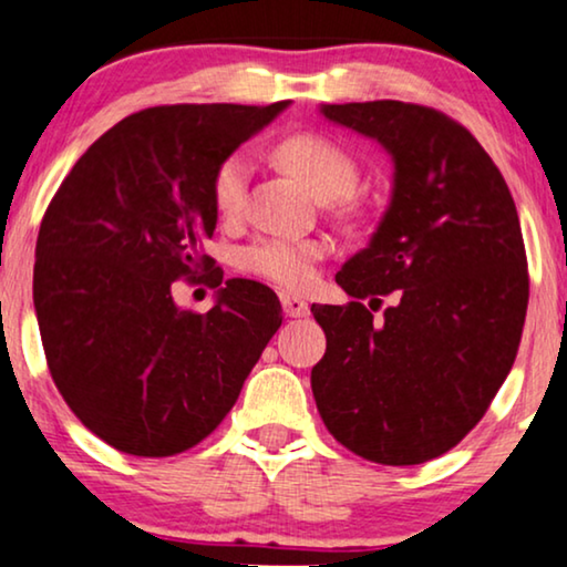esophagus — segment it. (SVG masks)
Segmentation results:
<instances>
[{
    "label": "esophagus",
    "instance_id": "1",
    "mask_svg": "<svg viewBox=\"0 0 567 567\" xmlns=\"http://www.w3.org/2000/svg\"><path fill=\"white\" fill-rule=\"evenodd\" d=\"M279 303H282V311L285 316H290V319H303V316L311 313V308L300 296H292V292H282L279 296Z\"/></svg>",
    "mask_w": 567,
    "mask_h": 567
}]
</instances>
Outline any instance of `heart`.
I'll use <instances>...</instances> for the list:
<instances>
[{
	"mask_svg": "<svg viewBox=\"0 0 567 567\" xmlns=\"http://www.w3.org/2000/svg\"><path fill=\"white\" fill-rule=\"evenodd\" d=\"M277 157L313 188L316 196L334 202L352 194L358 184V165L342 147L319 134H296L277 147ZM251 163L244 153H233L217 165L213 176V205L223 220H238L248 202ZM329 246L316 238L261 236L236 254V267L246 275L261 277L282 288H303L311 282L316 261L327 256Z\"/></svg>",
	"mask_w": 567,
	"mask_h": 567,
	"instance_id": "obj_1",
	"label": "heart"
}]
</instances>
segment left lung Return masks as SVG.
I'll use <instances>...</instances> for the list:
<instances>
[{"label":"left lung","instance_id":"obj_1","mask_svg":"<svg viewBox=\"0 0 567 567\" xmlns=\"http://www.w3.org/2000/svg\"><path fill=\"white\" fill-rule=\"evenodd\" d=\"M321 111L389 150L394 188L371 244L337 271L350 303L311 306L327 334L316 406L352 454L425 464L485 417L516 360L529 303L516 205L493 157L443 111L402 101ZM381 295L395 303L375 320Z\"/></svg>","mask_w":567,"mask_h":567}]
</instances>
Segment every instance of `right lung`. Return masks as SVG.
<instances>
[{
	"label": "right lung",
	"mask_w": 567,
	"mask_h": 567,
	"mask_svg": "<svg viewBox=\"0 0 567 567\" xmlns=\"http://www.w3.org/2000/svg\"><path fill=\"white\" fill-rule=\"evenodd\" d=\"M288 103L132 113L87 147L43 215L33 303L49 373L121 454L163 458L205 441L282 323L267 285L223 282L202 244L217 225V165ZM178 278L217 287L218 303L181 312Z\"/></svg>",
	"instance_id": "obj_1"
}]
</instances>
